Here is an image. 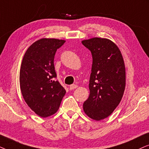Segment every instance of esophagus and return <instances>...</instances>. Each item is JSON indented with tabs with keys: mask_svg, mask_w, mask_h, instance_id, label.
I'll use <instances>...</instances> for the list:
<instances>
[{
	"mask_svg": "<svg viewBox=\"0 0 149 149\" xmlns=\"http://www.w3.org/2000/svg\"><path fill=\"white\" fill-rule=\"evenodd\" d=\"M77 88H78V85L76 84H72L69 86V89H70V90H73V89H76Z\"/></svg>",
	"mask_w": 149,
	"mask_h": 149,
	"instance_id": "esophagus-1",
	"label": "esophagus"
}]
</instances>
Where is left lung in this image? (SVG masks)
<instances>
[{
    "instance_id": "1",
    "label": "left lung",
    "mask_w": 149,
    "mask_h": 149,
    "mask_svg": "<svg viewBox=\"0 0 149 149\" xmlns=\"http://www.w3.org/2000/svg\"><path fill=\"white\" fill-rule=\"evenodd\" d=\"M82 43L93 57L90 95L83 109L88 117L100 120L110 116L121 101L125 88V67L120 49L110 39L94 37Z\"/></svg>"
}]
</instances>
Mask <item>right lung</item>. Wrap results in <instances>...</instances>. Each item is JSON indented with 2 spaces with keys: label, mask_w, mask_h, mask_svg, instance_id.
<instances>
[{
  "label": "right lung",
  "mask_w": 149,
  "mask_h": 149,
  "mask_svg": "<svg viewBox=\"0 0 149 149\" xmlns=\"http://www.w3.org/2000/svg\"><path fill=\"white\" fill-rule=\"evenodd\" d=\"M65 40L43 38L26 52L19 71V85L26 103L41 117L55 114L66 91L56 80L54 59Z\"/></svg>",
  "instance_id": "1"
}]
</instances>
